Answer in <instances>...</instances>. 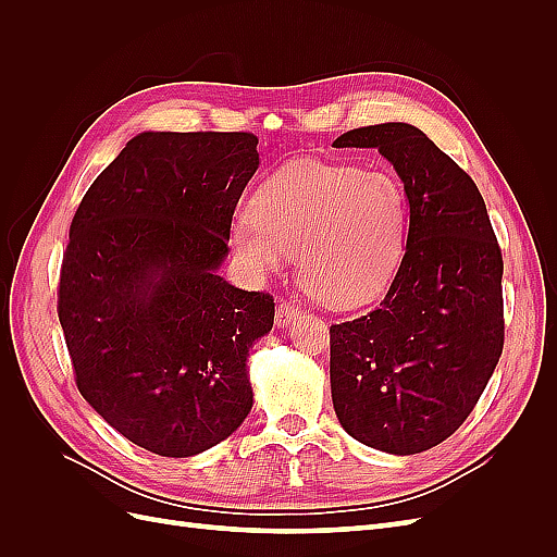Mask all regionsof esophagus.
Instances as JSON below:
<instances>
[{
    "label": "esophagus",
    "mask_w": 557,
    "mask_h": 557,
    "mask_svg": "<svg viewBox=\"0 0 557 557\" xmlns=\"http://www.w3.org/2000/svg\"><path fill=\"white\" fill-rule=\"evenodd\" d=\"M299 315H301V309L295 307L293 301H281L278 309H276V325L278 327H288V325L295 323Z\"/></svg>",
    "instance_id": "esophagus-1"
}]
</instances>
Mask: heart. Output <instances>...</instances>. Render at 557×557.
Listing matches in <instances>:
<instances>
[{
  "label": "heart",
  "mask_w": 557,
  "mask_h": 557,
  "mask_svg": "<svg viewBox=\"0 0 557 557\" xmlns=\"http://www.w3.org/2000/svg\"><path fill=\"white\" fill-rule=\"evenodd\" d=\"M230 239L256 278L297 250L301 278L327 305L358 307L393 283L407 256L409 197L391 172L299 160L260 185Z\"/></svg>",
  "instance_id": "obj_1"
}]
</instances>
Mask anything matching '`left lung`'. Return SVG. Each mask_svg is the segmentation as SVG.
I'll list each match as a JSON object with an SVG mask.
<instances>
[{
  "label": "left lung",
  "instance_id": "8db88e82",
  "mask_svg": "<svg viewBox=\"0 0 557 557\" xmlns=\"http://www.w3.org/2000/svg\"><path fill=\"white\" fill-rule=\"evenodd\" d=\"M336 148H376L409 197L407 256L381 305L330 327L342 428L393 455L423 453L476 407L504 346L502 250L476 183L425 132L383 123Z\"/></svg>",
  "mask_w": 557,
  "mask_h": 557
}]
</instances>
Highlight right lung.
Returning a JSON list of instances; mask_svg holds the SVG:
<instances>
[{"label": "right lung", "instance_id": "obj_1", "mask_svg": "<svg viewBox=\"0 0 557 557\" xmlns=\"http://www.w3.org/2000/svg\"><path fill=\"white\" fill-rule=\"evenodd\" d=\"M258 164L248 132H141L70 227L58 315L78 391L164 458L221 444L252 407L248 350L272 330L274 299L218 269Z\"/></svg>", "mask_w": 557, "mask_h": 557}]
</instances>
